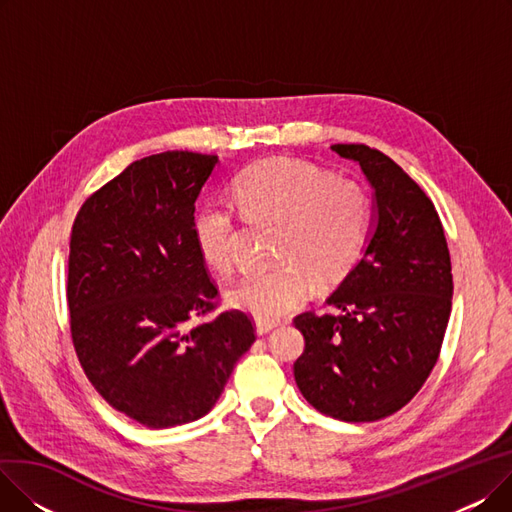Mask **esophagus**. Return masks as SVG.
Listing matches in <instances>:
<instances>
[{"label":"esophagus","instance_id":"obj_1","mask_svg":"<svg viewBox=\"0 0 512 512\" xmlns=\"http://www.w3.org/2000/svg\"><path fill=\"white\" fill-rule=\"evenodd\" d=\"M274 328H278V324H274V321H257V334L259 336L272 332Z\"/></svg>","mask_w":512,"mask_h":512}]
</instances>
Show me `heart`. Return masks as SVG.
I'll return each mask as SVG.
<instances>
[{
    "label": "heart",
    "mask_w": 512,
    "mask_h": 512,
    "mask_svg": "<svg viewBox=\"0 0 512 512\" xmlns=\"http://www.w3.org/2000/svg\"><path fill=\"white\" fill-rule=\"evenodd\" d=\"M234 197L249 220L282 226L274 270L249 274L230 294L234 307L259 321H278L299 307L317 282L340 284L359 265L373 218L367 188L297 159H265L236 178ZM197 249L211 270L232 278L238 228L224 203H205L193 218Z\"/></svg>",
    "instance_id": "b5f03b06"
}]
</instances>
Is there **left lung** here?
I'll return each mask as SVG.
<instances>
[{
	"mask_svg": "<svg viewBox=\"0 0 512 512\" xmlns=\"http://www.w3.org/2000/svg\"><path fill=\"white\" fill-rule=\"evenodd\" d=\"M375 188L378 226L359 265L326 301L294 317L305 351L299 390L319 413L369 423L400 411L438 363L452 307V265L440 215L380 149L338 143Z\"/></svg>",
	"mask_w": 512,
	"mask_h": 512,
	"instance_id": "left-lung-1",
	"label": "left lung"
}]
</instances>
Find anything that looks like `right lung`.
Wrapping results in <instances>:
<instances>
[{"label": "right lung", "instance_id": "right-lung-1", "mask_svg": "<svg viewBox=\"0 0 512 512\" xmlns=\"http://www.w3.org/2000/svg\"><path fill=\"white\" fill-rule=\"evenodd\" d=\"M218 155L164 151L132 164L80 205L66 299L76 357L103 400L141 425L195 421L255 342L193 236L195 201ZM191 318H199L191 325Z\"/></svg>", "mask_w": 512, "mask_h": 512}]
</instances>
